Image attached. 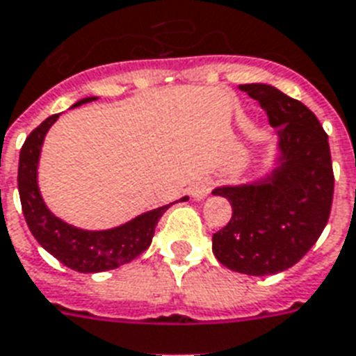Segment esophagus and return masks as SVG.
I'll return each instance as SVG.
<instances>
[{
  "mask_svg": "<svg viewBox=\"0 0 356 356\" xmlns=\"http://www.w3.org/2000/svg\"><path fill=\"white\" fill-rule=\"evenodd\" d=\"M209 190H211V184H209V181H200V183L194 186V190H192V196L196 197V200H203V197L209 194Z\"/></svg>",
  "mask_w": 356,
  "mask_h": 356,
  "instance_id": "esophagus-1",
  "label": "esophagus"
}]
</instances>
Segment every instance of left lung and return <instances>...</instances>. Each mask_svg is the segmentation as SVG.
<instances>
[{
	"label": "left lung",
	"mask_w": 356,
	"mask_h": 356,
	"mask_svg": "<svg viewBox=\"0 0 356 356\" xmlns=\"http://www.w3.org/2000/svg\"><path fill=\"white\" fill-rule=\"evenodd\" d=\"M238 88L276 127L280 166L261 183L213 190L233 209L229 222L213 235V252L235 273L268 276L300 261L329 222L334 196L329 136L312 110L276 88Z\"/></svg>",
	"instance_id": "obj_1"
}]
</instances>
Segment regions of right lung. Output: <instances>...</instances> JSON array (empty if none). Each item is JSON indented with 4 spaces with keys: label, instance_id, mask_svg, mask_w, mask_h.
Returning <instances> with one entry per match:
<instances>
[{
    "label": "right lung",
    "instance_id": "right-lung-1",
    "mask_svg": "<svg viewBox=\"0 0 356 356\" xmlns=\"http://www.w3.org/2000/svg\"><path fill=\"white\" fill-rule=\"evenodd\" d=\"M91 100H95V97L80 100L74 106H81ZM58 118L59 113H56L42 121L27 136L20 149L18 192H20L22 213L27 227L46 252H50L58 261L78 273H102L130 263L142 252L147 250L160 216L166 213L172 203L140 214L134 220L106 232H86L56 218L46 209L40 197L37 186V164H39L40 147L44 142L46 132L58 121ZM184 200L186 197H183L181 202Z\"/></svg>",
    "mask_w": 356,
    "mask_h": 356
}]
</instances>
